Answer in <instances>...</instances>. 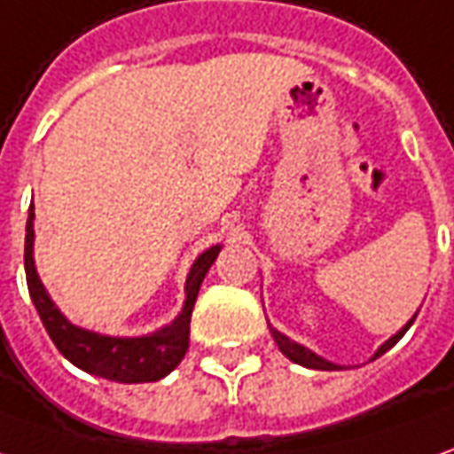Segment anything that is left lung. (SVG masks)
<instances>
[{
  "label": "left lung",
  "instance_id": "8db88e82",
  "mask_svg": "<svg viewBox=\"0 0 454 454\" xmlns=\"http://www.w3.org/2000/svg\"><path fill=\"white\" fill-rule=\"evenodd\" d=\"M415 316H418V313H415ZM415 316L410 317L408 323H405V325H403V328H400V331H397L393 338H387V340H385V343H382L380 348L375 350V356L370 357V360H375V357H380L382 353H387V350H390V348H393V345H395L397 340L405 335V331H408L410 325H412ZM268 328H270V335H273V340H276V345L280 348V353L288 357V360H293V363H298V365H303V368H310V370H343V365L331 363V360H325V357H320L317 353H313L310 348H305V345L291 340L288 335H283L280 331H276L270 323H268Z\"/></svg>",
  "mask_w": 454,
  "mask_h": 454
}]
</instances>
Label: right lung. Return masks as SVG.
I'll use <instances>...</instances> for the list:
<instances>
[{
    "label": "right lung",
    "instance_id": "1",
    "mask_svg": "<svg viewBox=\"0 0 454 454\" xmlns=\"http://www.w3.org/2000/svg\"><path fill=\"white\" fill-rule=\"evenodd\" d=\"M218 253H221V246H211L193 261L186 276V288H184L186 301H184L181 313L168 325L146 335H104V333L86 331V328L74 325L72 320L59 310L34 266V206H29V218H27L24 270H27V286H29L34 308L42 317L49 338L59 348V353L84 372L131 385V382L161 380L184 360L188 350L191 313L196 305V295L208 268L214 266V261L218 258Z\"/></svg>",
    "mask_w": 454,
    "mask_h": 454
}]
</instances>
